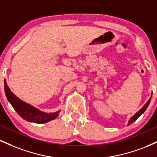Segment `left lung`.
<instances>
[{"instance_id": "left-lung-1", "label": "left lung", "mask_w": 157, "mask_h": 157, "mask_svg": "<svg viewBox=\"0 0 157 157\" xmlns=\"http://www.w3.org/2000/svg\"><path fill=\"white\" fill-rule=\"evenodd\" d=\"M151 97H152V94H151V96L150 98H149V100H147V102H146V103L145 104V105H144L143 107H142V109L140 110V111H137V112L135 113L134 116H133L132 117H131V118L130 119V120H128V125H130V124L133 123V122H134V121H136V120H137V118L139 117H140V115H142V113L145 112V110L147 109V106H148L149 104H150V102H151Z\"/></svg>"}]
</instances>
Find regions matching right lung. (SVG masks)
<instances>
[{
    "mask_svg": "<svg viewBox=\"0 0 157 157\" xmlns=\"http://www.w3.org/2000/svg\"><path fill=\"white\" fill-rule=\"evenodd\" d=\"M4 89L8 101L10 102L16 112L26 121L39 124L45 123V122L55 120L59 115L60 111H57L54 113H45L44 111H40L39 109H36L34 106L20 100L18 97H16L11 91L9 86H7L6 80H4Z\"/></svg>",
    "mask_w": 157,
    "mask_h": 157,
    "instance_id": "add662e5",
    "label": "right lung"
}]
</instances>
